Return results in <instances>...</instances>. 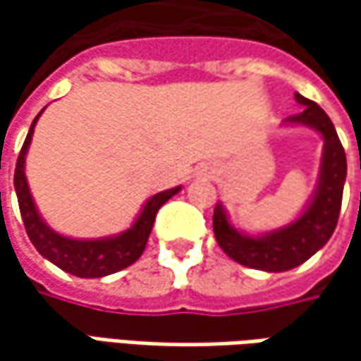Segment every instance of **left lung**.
I'll list each match as a JSON object with an SVG mask.
<instances>
[{
  "instance_id": "left-lung-1",
  "label": "left lung",
  "mask_w": 361,
  "mask_h": 361,
  "mask_svg": "<svg viewBox=\"0 0 361 361\" xmlns=\"http://www.w3.org/2000/svg\"><path fill=\"white\" fill-rule=\"evenodd\" d=\"M295 100L303 104V112L289 116L285 122L310 126L324 136L319 180L305 211L293 223L257 237L235 229L223 204H216L213 213V231L219 247L233 261L251 269L279 273L305 263L329 241L340 219L343 183L348 174L343 146L334 122L319 106L301 94H295Z\"/></svg>"
}]
</instances>
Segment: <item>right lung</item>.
<instances>
[{"mask_svg":"<svg viewBox=\"0 0 361 361\" xmlns=\"http://www.w3.org/2000/svg\"><path fill=\"white\" fill-rule=\"evenodd\" d=\"M39 114L35 116L30 126V132L25 136V142L21 146L20 157L16 162V174H13V187H16L21 219H23L30 241L34 243L39 255L46 257L54 265H58L60 269L72 273L76 277L94 279V277H106L116 271L126 269L142 255L159 209L171 197H174L180 190V187L169 188V190H162V192H157L154 197H150L145 202L140 215L132 223L130 229H126L120 235H112V237H104V239L63 237L54 229H49L46 221L39 216L30 187H27V178H25V154H27V148L32 142L35 122L39 118Z\"/></svg>","mask_w":361,"mask_h":361,"instance_id":"obj_1","label":"right lung"}]
</instances>
